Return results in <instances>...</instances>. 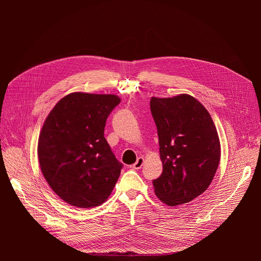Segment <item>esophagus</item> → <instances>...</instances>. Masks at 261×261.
<instances>
[{
    "label": "esophagus",
    "instance_id": "esophagus-1",
    "mask_svg": "<svg viewBox=\"0 0 261 261\" xmlns=\"http://www.w3.org/2000/svg\"><path fill=\"white\" fill-rule=\"evenodd\" d=\"M143 162H144L143 158L139 157V158L136 160V162L132 165V168H133V169H140V168L142 167V165H143Z\"/></svg>",
    "mask_w": 261,
    "mask_h": 261
}]
</instances>
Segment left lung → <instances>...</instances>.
<instances>
[{
    "instance_id": "1",
    "label": "left lung",
    "mask_w": 261,
    "mask_h": 261,
    "mask_svg": "<svg viewBox=\"0 0 261 261\" xmlns=\"http://www.w3.org/2000/svg\"><path fill=\"white\" fill-rule=\"evenodd\" d=\"M162 174L155 193L167 205L187 203L211 185L220 162L217 129L205 107L190 95L151 99Z\"/></svg>"
}]
</instances>
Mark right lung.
Instances as JSON below:
<instances>
[{"label":"right lung","instance_id":"right-lung-1","mask_svg":"<svg viewBox=\"0 0 261 261\" xmlns=\"http://www.w3.org/2000/svg\"><path fill=\"white\" fill-rule=\"evenodd\" d=\"M121 102L116 95L72 93L45 120L38 141L42 173L51 189L77 207L102 204L123 164L104 137L106 120Z\"/></svg>","mask_w":261,"mask_h":261}]
</instances>
